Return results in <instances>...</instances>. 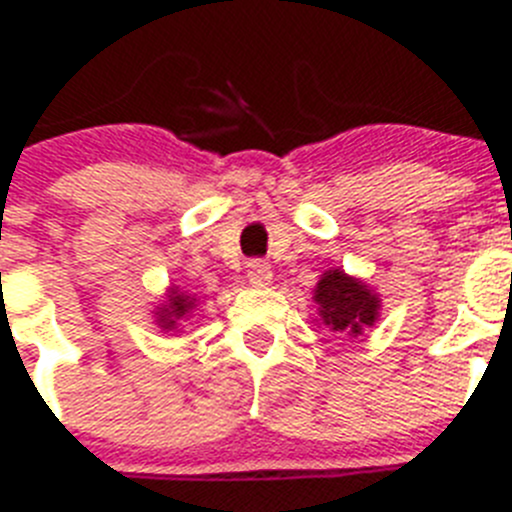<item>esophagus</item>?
Masks as SVG:
<instances>
[{
    "mask_svg": "<svg viewBox=\"0 0 512 512\" xmlns=\"http://www.w3.org/2000/svg\"><path fill=\"white\" fill-rule=\"evenodd\" d=\"M246 274H248V282H251L253 287H264V284L271 282V266L261 259L248 261Z\"/></svg>",
    "mask_w": 512,
    "mask_h": 512,
    "instance_id": "obj_1",
    "label": "esophagus"
}]
</instances>
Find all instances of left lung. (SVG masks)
I'll return each instance as SVG.
<instances>
[{
    "instance_id": "obj_1",
    "label": "left lung",
    "mask_w": 512,
    "mask_h": 512,
    "mask_svg": "<svg viewBox=\"0 0 512 512\" xmlns=\"http://www.w3.org/2000/svg\"><path fill=\"white\" fill-rule=\"evenodd\" d=\"M315 302L320 305V318L330 330L359 336L361 328L374 325L379 310V297L372 295L359 279L346 277L343 271H325L315 289Z\"/></svg>"
}]
</instances>
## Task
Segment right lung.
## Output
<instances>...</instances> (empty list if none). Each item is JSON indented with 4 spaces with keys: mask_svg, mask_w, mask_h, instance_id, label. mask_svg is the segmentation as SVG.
<instances>
[{
    "mask_svg": "<svg viewBox=\"0 0 512 512\" xmlns=\"http://www.w3.org/2000/svg\"><path fill=\"white\" fill-rule=\"evenodd\" d=\"M169 297H171L169 305L158 310V323H161V328H166V330L174 328L176 320L184 318V315H189V310H192V307H194V300H189V297L179 295L176 289H174V292H171Z\"/></svg>",
    "mask_w": 512,
    "mask_h": 512,
    "instance_id": "obj_1",
    "label": "right lung"
}]
</instances>
